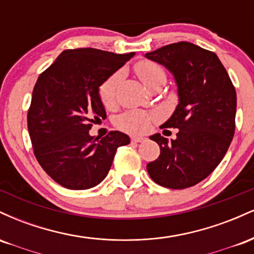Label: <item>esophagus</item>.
Here are the masks:
<instances>
[{
  "instance_id": "1",
  "label": "esophagus",
  "mask_w": 254,
  "mask_h": 254,
  "mask_svg": "<svg viewBox=\"0 0 254 254\" xmlns=\"http://www.w3.org/2000/svg\"><path fill=\"white\" fill-rule=\"evenodd\" d=\"M145 137H142V136H132L131 137V142H133V143H139V142H144L145 141Z\"/></svg>"
}]
</instances>
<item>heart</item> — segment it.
I'll use <instances>...</instances> for the list:
<instances>
[{"label":"heart","mask_w":254,"mask_h":254,"mask_svg":"<svg viewBox=\"0 0 254 254\" xmlns=\"http://www.w3.org/2000/svg\"><path fill=\"white\" fill-rule=\"evenodd\" d=\"M135 71L138 75L148 88L153 89L157 84H162L166 82L165 69L160 64L153 61L143 60L135 64ZM123 74L121 71L115 72L109 78L104 81L103 84L99 88V95H100L101 103L106 107L112 106L116 103L117 98V89L121 83ZM159 115L156 112H147L142 110H130L124 112L116 119V125L121 130L132 135H139V133L147 132L150 129L151 124L154 122L159 121Z\"/></svg>","instance_id":"1"}]
</instances>
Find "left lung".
<instances>
[{
	"label": "left lung",
	"mask_w": 254,
	"mask_h": 254,
	"mask_svg": "<svg viewBox=\"0 0 254 254\" xmlns=\"http://www.w3.org/2000/svg\"><path fill=\"white\" fill-rule=\"evenodd\" d=\"M165 65L178 87V104L162 125L178 129L176 139L150 136L160 156L147 165L151 179L174 190L205 179L228 150L235 131L237 93L216 54L189 42L162 46L145 54Z\"/></svg>",
	"instance_id": "left-lung-1"
}]
</instances>
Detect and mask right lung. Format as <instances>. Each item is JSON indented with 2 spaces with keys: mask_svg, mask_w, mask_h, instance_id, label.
I'll use <instances>...</instances> for the list:
<instances>
[{
  "mask_svg": "<svg viewBox=\"0 0 254 254\" xmlns=\"http://www.w3.org/2000/svg\"><path fill=\"white\" fill-rule=\"evenodd\" d=\"M133 55L92 48L64 50L38 77L28 132L39 165L64 188L97 186L109 173L117 148L130 143L121 131L99 139L89 130L106 118L99 87Z\"/></svg>",
  "mask_w": 254,
  "mask_h": 254,
  "instance_id": "obj_1",
  "label": "right lung"
}]
</instances>
